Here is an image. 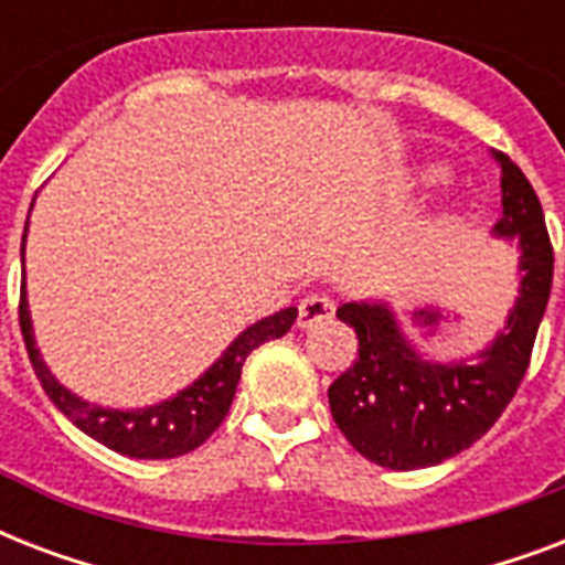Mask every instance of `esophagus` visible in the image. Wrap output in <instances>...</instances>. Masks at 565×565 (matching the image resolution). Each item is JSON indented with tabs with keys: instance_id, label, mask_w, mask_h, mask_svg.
<instances>
[{
	"instance_id": "34e87169",
	"label": "esophagus",
	"mask_w": 565,
	"mask_h": 565,
	"mask_svg": "<svg viewBox=\"0 0 565 565\" xmlns=\"http://www.w3.org/2000/svg\"><path fill=\"white\" fill-rule=\"evenodd\" d=\"M334 317V301L328 299V296H319V292H310L305 296L299 305V328H313L319 322H326V319Z\"/></svg>"
}]
</instances>
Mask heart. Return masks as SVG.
<instances>
[{
	"label": "heart",
	"instance_id": "obj_1",
	"mask_svg": "<svg viewBox=\"0 0 565 565\" xmlns=\"http://www.w3.org/2000/svg\"><path fill=\"white\" fill-rule=\"evenodd\" d=\"M422 184H439V181H446V170L443 167H425L419 172Z\"/></svg>",
	"mask_w": 565,
	"mask_h": 565
}]
</instances>
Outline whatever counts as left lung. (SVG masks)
Masks as SVG:
<instances>
[{
  "instance_id": "left-lung-1",
  "label": "left lung",
  "mask_w": 565,
  "mask_h": 565,
  "mask_svg": "<svg viewBox=\"0 0 565 565\" xmlns=\"http://www.w3.org/2000/svg\"><path fill=\"white\" fill-rule=\"evenodd\" d=\"M501 167L495 237H516L519 299L504 331L478 361L430 363L384 301H349L337 317L358 334V361L328 386L337 428L366 460L384 469H422L460 455L495 425L527 372L554 275L543 204L508 154Z\"/></svg>"
}]
</instances>
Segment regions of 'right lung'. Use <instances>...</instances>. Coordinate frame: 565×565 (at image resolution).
Returning a JSON list of instances; mask_svg holds the SVG:
<instances>
[{"instance_id": "add662e5", "label": "right lung", "mask_w": 565, "mask_h": 565, "mask_svg": "<svg viewBox=\"0 0 565 565\" xmlns=\"http://www.w3.org/2000/svg\"><path fill=\"white\" fill-rule=\"evenodd\" d=\"M25 231H29V222H25ZM25 231H22V252H25ZM296 313H299L296 308H284L246 328L211 370L167 402L143 407V411H110V407L84 402L64 384H57V377L49 372L34 343L29 301H25V273H22L20 287V331L40 386L46 390L57 411L64 413L66 419H73L75 428H82L87 437L108 446L110 451L137 457V460H167V457H181L202 446L225 419L248 354L266 340H278L287 334L296 322Z\"/></svg>"}]
</instances>
